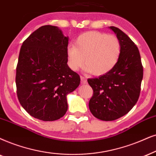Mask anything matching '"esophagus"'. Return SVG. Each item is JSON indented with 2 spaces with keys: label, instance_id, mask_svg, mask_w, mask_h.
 <instances>
[{
  "label": "esophagus",
  "instance_id": "1",
  "mask_svg": "<svg viewBox=\"0 0 156 156\" xmlns=\"http://www.w3.org/2000/svg\"><path fill=\"white\" fill-rule=\"evenodd\" d=\"M80 80H81V83L82 84H86L87 83V80L86 78L83 76H80Z\"/></svg>",
  "mask_w": 156,
  "mask_h": 156
}]
</instances>
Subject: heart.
I'll return each instance as SVG.
<instances>
[{
    "instance_id": "heart-1",
    "label": "heart",
    "mask_w": 156,
    "mask_h": 156,
    "mask_svg": "<svg viewBox=\"0 0 156 156\" xmlns=\"http://www.w3.org/2000/svg\"><path fill=\"white\" fill-rule=\"evenodd\" d=\"M67 63L73 71L83 65L94 76L109 72L117 63L121 54V43L114 35L91 31L80 35L74 46L67 48Z\"/></svg>"
}]
</instances>
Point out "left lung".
<instances>
[{
  "mask_svg": "<svg viewBox=\"0 0 156 156\" xmlns=\"http://www.w3.org/2000/svg\"><path fill=\"white\" fill-rule=\"evenodd\" d=\"M110 29L121 43L119 60L107 73L88 79L94 90L89 109L94 117L103 121L119 119L133 109L139 98L143 77L138 48L119 29Z\"/></svg>",
  "mask_w": 156,
  "mask_h": 156,
  "instance_id": "left-lung-1",
  "label": "left lung"
}]
</instances>
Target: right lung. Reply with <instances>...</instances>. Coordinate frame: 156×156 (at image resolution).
Segmentation results:
<instances>
[{"label": "right lung", "mask_w": 156, "mask_h": 156, "mask_svg": "<svg viewBox=\"0 0 156 156\" xmlns=\"http://www.w3.org/2000/svg\"><path fill=\"white\" fill-rule=\"evenodd\" d=\"M68 37L55 26L39 27L21 45L16 66L18 99L31 116L55 121L68 110L67 94L80 84L67 64Z\"/></svg>", "instance_id": "1"}]
</instances>
